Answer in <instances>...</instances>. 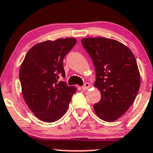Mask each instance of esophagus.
<instances>
[{"instance_id":"esophagus-1","label":"esophagus","mask_w":153,"mask_h":153,"mask_svg":"<svg viewBox=\"0 0 153 153\" xmlns=\"http://www.w3.org/2000/svg\"><path fill=\"white\" fill-rule=\"evenodd\" d=\"M90 87V85L89 83H85V84H84V86H82V87H81V88H82L83 90H87Z\"/></svg>"}]
</instances>
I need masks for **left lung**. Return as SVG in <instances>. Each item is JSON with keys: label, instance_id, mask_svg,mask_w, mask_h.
Segmentation results:
<instances>
[{"label": "left lung", "instance_id": "left-lung-1", "mask_svg": "<svg viewBox=\"0 0 153 153\" xmlns=\"http://www.w3.org/2000/svg\"><path fill=\"white\" fill-rule=\"evenodd\" d=\"M96 70L94 86L101 100L93 105L100 119L113 122L122 117L134 102L140 84L136 59L121 42L105 37L81 39Z\"/></svg>", "mask_w": 153, "mask_h": 153}]
</instances>
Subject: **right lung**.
<instances>
[{
	"instance_id": "1",
	"label": "right lung",
	"mask_w": 153,
	"mask_h": 153,
	"mask_svg": "<svg viewBox=\"0 0 153 153\" xmlns=\"http://www.w3.org/2000/svg\"><path fill=\"white\" fill-rule=\"evenodd\" d=\"M75 38L47 40L27 51L19 71L23 98L36 117L44 122L58 120L66 114L75 87L65 81L63 60L75 46Z\"/></svg>"
}]
</instances>
